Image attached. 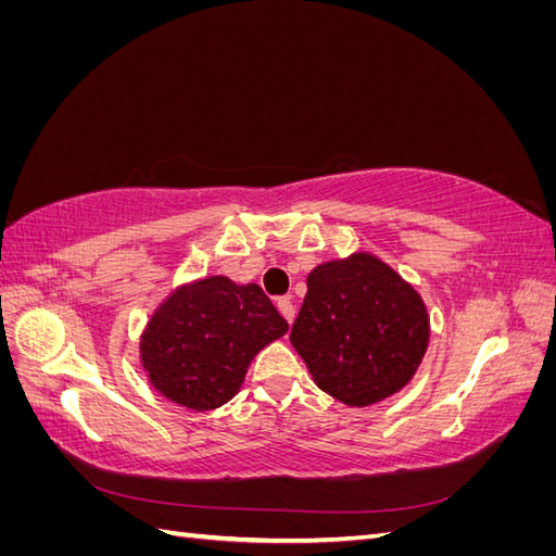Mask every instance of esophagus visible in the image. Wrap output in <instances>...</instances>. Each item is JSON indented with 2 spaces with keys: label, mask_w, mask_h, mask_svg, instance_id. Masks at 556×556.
Segmentation results:
<instances>
[{
  "label": "esophagus",
  "mask_w": 556,
  "mask_h": 556,
  "mask_svg": "<svg viewBox=\"0 0 556 556\" xmlns=\"http://www.w3.org/2000/svg\"><path fill=\"white\" fill-rule=\"evenodd\" d=\"M276 306H278V311H280V315L292 325V323H294V315H296V313H294V306H292V301H290L288 296H285V299H278Z\"/></svg>",
  "instance_id": "esophagus-1"
}]
</instances>
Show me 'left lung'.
Returning a JSON list of instances; mask_svg holds the SVG:
<instances>
[{
  "instance_id": "obj_1",
  "label": "left lung",
  "mask_w": 556,
  "mask_h": 556,
  "mask_svg": "<svg viewBox=\"0 0 556 556\" xmlns=\"http://www.w3.org/2000/svg\"><path fill=\"white\" fill-rule=\"evenodd\" d=\"M290 343L319 390L366 408L406 387L429 345L419 292L371 252L317 264Z\"/></svg>"
}]
</instances>
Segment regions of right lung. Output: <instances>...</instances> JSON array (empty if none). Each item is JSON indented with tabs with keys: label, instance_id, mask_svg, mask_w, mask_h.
<instances>
[{
	"label": "right lung",
	"instance_id": "obj_1",
	"mask_svg": "<svg viewBox=\"0 0 556 556\" xmlns=\"http://www.w3.org/2000/svg\"><path fill=\"white\" fill-rule=\"evenodd\" d=\"M288 323L260 285L227 276L185 282L150 315L141 333V366L155 390L197 413L237 396L260 350Z\"/></svg>",
	"mask_w": 556,
	"mask_h": 556
}]
</instances>
